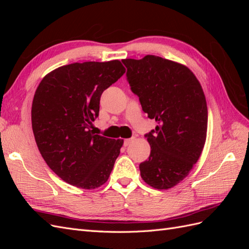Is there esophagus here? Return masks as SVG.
I'll use <instances>...</instances> for the list:
<instances>
[{
	"label": "esophagus",
	"instance_id": "esophagus-1",
	"mask_svg": "<svg viewBox=\"0 0 249 249\" xmlns=\"http://www.w3.org/2000/svg\"><path fill=\"white\" fill-rule=\"evenodd\" d=\"M133 140H134V138H127V139H124V146L130 145V143H131Z\"/></svg>",
	"mask_w": 249,
	"mask_h": 249
}]
</instances>
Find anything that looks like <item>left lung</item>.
I'll return each mask as SVG.
<instances>
[{
	"mask_svg": "<svg viewBox=\"0 0 249 249\" xmlns=\"http://www.w3.org/2000/svg\"><path fill=\"white\" fill-rule=\"evenodd\" d=\"M132 91L158 123L146 134L148 160L139 165L144 182L166 190L183 180L205 146L208 108L200 83L187 66L154 55L124 59Z\"/></svg>",
	"mask_w": 249,
	"mask_h": 249,
	"instance_id": "1",
	"label": "left lung"
}]
</instances>
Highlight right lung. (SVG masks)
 I'll return each instance as SVG.
<instances>
[{"mask_svg":"<svg viewBox=\"0 0 249 249\" xmlns=\"http://www.w3.org/2000/svg\"><path fill=\"white\" fill-rule=\"evenodd\" d=\"M125 72L119 60L64 65L44 77L32 103V129L48 166L64 182L95 189L107 182L123 139L96 135L101 95Z\"/></svg>","mask_w":249,"mask_h":249,"instance_id":"add662e5","label":"right lung"}]
</instances>
